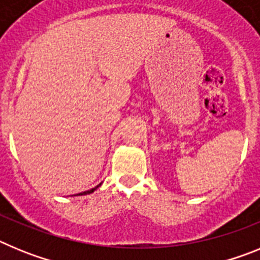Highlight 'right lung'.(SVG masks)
Returning <instances> with one entry per match:
<instances>
[{
    "label": "right lung",
    "mask_w": 260,
    "mask_h": 260,
    "mask_svg": "<svg viewBox=\"0 0 260 260\" xmlns=\"http://www.w3.org/2000/svg\"><path fill=\"white\" fill-rule=\"evenodd\" d=\"M99 186H100V185H98V186H96V187H95V189H91V190H88V191H84V192H80V194H79V195H86V194H91V192H93V191H95V190H96V189H98V187H99Z\"/></svg>",
    "instance_id": "1"
}]
</instances>
